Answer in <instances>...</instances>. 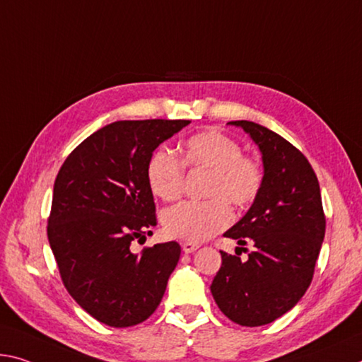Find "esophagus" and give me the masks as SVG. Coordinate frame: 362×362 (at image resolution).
<instances>
[{
  "instance_id": "esophagus-1",
  "label": "esophagus",
  "mask_w": 362,
  "mask_h": 362,
  "mask_svg": "<svg viewBox=\"0 0 362 362\" xmlns=\"http://www.w3.org/2000/svg\"><path fill=\"white\" fill-rule=\"evenodd\" d=\"M199 248V245H197V243H190V242H185L182 245V250H183V253H193V251H197Z\"/></svg>"
}]
</instances>
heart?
Listing matches in <instances>:
<instances>
[{
  "label": "heart",
  "instance_id": "b5f03b06",
  "mask_svg": "<svg viewBox=\"0 0 362 362\" xmlns=\"http://www.w3.org/2000/svg\"><path fill=\"white\" fill-rule=\"evenodd\" d=\"M242 146L216 130L202 132L182 143L183 164L209 170L208 202H183L163 214L165 233L172 238L199 243L223 230L232 221L227 202L237 208L253 203L262 187L259 164L242 154ZM175 154L159 148L146 164V180L151 192L164 202H174L183 192L185 169Z\"/></svg>",
  "mask_w": 362,
  "mask_h": 362
}]
</instances>
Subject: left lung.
<instances>
[{"mask_svg":"<svg viewBox=\"0 0 362 362\" xmlns=\"http://www.w3.org/2000/svg\"><path fill=\"white\" fill-rule=\"evenodd\" d=\"M228 125L243 129L259 148L264 175L253 204L223 233L242 246L253 243L255 251L246 261L221 251L211 293L233 322L257 327L288 313L306 293L324 242L325 216L317 177L305 154L259 124Z\"/></svg>","mask_w":362,"mask_h":362,"instance_id":"1","label":"left lung"}]
</instances>
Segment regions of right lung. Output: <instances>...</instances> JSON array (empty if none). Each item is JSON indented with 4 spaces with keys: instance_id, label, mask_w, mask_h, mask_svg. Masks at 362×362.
I'll list each match as a JSON object with an SVG mask.
<instances>
[{
    "instance_id": "right-lung-1",
    "label": "right lung",
    "mask_w": 362,
    "mask_h": 362,
    "mask_svg": "<svg viewBox=\"0 0 362 362\" xmlns=\"http://www.w3.org/2000/svg\"><path fill=\"white\" fill-rule=\"evenodd\" d=\"M188 124L117 120L80 143L56 177L48 240L61 279L77 305L109 327L124 329L150 317L179 262L175 242L141 255L130 245L156 226L148 159Z\"/></svg>"
}]
</instances>
